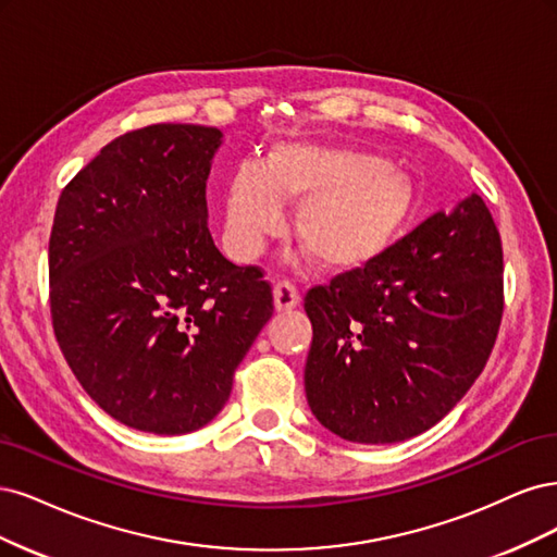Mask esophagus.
I'll return each instance as SVG.
<instances>
[{
	"label": "esophagus",
	"instance_id": "esophagus-1",
	"mask_svg": "<svg viewBox=\"0 0 557 557\" xmlns=\"http://www.w3.org/2000/svg\"><path fill=\"white\" fill-rule=\"evenodd\" d=\"M273 300H275V310L277 312H289L300 302V292L296 289V284L289 280H280L273 289Z\"/></svg>",
	"mask_w": 557,
	"mask_h": 557
}]
</instances>
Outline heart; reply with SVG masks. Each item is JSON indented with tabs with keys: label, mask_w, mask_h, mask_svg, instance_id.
<instances>
[{
	"label": "heart",
	"mask_w": 557,
	"mask_h": 557,
	"mask_svg": "<svg viewBox=\"0 0 557 557\" xmlns=\"http://www.w3.org/2000/svg\"><path fill=\"white\" fill-rule=\"evenodd\" d=\"M411 177L388 159L314 143H277L263 166L233 169L224 203V243L247 261L284 222L282 203H300L294 231L329 271H361L396 245L414 212Z\"/></svg>",
	"instance_id": "b5f03b06"
}]
</instances>
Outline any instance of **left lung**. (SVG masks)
<instances>
[{"instance_id":"8db88e82","label":"left lung","mask_w":557,"mask_h":557,"mask_svg":"<svg viewBox=\"0 0 557 557\" xmlns=\"http://www.w3.org/2000/svg\"><path fill=\"white\" fill-rule=\"evenodd\" d=\"M502 240L479 194L435 212L361 271L305 296V396L358 444L425 433L486 366L505 310Z\"/></svg>"}]
</instances>
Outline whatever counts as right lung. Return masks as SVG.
Here are the masks:
<instances>
[{
  "mask_svg": "<svg viewBox=\"0 0 557 557\" xmlns=\"http://www.w3.org/2000/svg\"><path fill=\"white\" fill-rule=\"evenodd\" d=\"M220 146L201 124L117 136L62 189L52 220L60 349L87 396L143 433L185 435L218 417L273 317L261 268L224 259L208 231Z\"/></svg>",
  "mask_w": 557,
  "mask_h": 557,
  "instance_id": "obj_1",
  "label": "right lung"
}]
</instances>
